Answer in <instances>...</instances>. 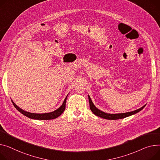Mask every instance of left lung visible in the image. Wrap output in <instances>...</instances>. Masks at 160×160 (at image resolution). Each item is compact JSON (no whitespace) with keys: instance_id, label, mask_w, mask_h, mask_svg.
<instances>
[{"instance_id":"obj_1","label":"left lung","mask_w":160,"mask_h":160,"mask_svg":"<svg viewBox=\"0 0 160 160\" xmlns=\"http://www.w3.org/2000/svg\"><path fill=\"white\" fill-rule=\"evenodd\" d=\"M88 98H89V102L90 109H91V111L93 112V114H94L96 116L100 117V118L107 119V120H119V119L125 118H126V117H128L129 116L133 115L134 114L138 113V112H140L145 107V105H146V104H145V105H143V107H142L140 109H136L133 111L128 112L118 113V114H109V113L104 112L100 111V109H98V108H96L95 105L93 104V103L89 97V95H88Z\"/></svg>"}]
</instances>
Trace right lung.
I'll return each mask as SVG.
<instances>
[{"mask_svg": "<svg viewBox=\"0 0 160 160\" xmlns=\"http://www.w3.org/2000/svg\"><path fill=\"white\" fill-rule=\"evenodd\" d=\"M68 96L66 97V98L64 99V101H63V103L62 104V105L60 107L57 109V110L51 112H48V113H42V114H37V113H32V112H27L26 111H24L23 109H20L19 107L13 102V101L12 100V102L14 105V107L20 112L22 113V114H24V116L28 117L29 118L31 119H34V120H52V119H55L58 118V117L62 114V112L64 111L65 109H66V100H67V97Z\"/></svg>", "mask_w": 160, "mask_h": 160, "instance_id": "add662e5", "label": "right lung"}]
</instances>
